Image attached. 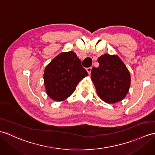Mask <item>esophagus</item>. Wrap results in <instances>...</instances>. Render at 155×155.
Wrapping results in <instances>:
<instances>
[{
    "mask_svg": "<svg viewBox=\"0 0 155 155\" xmlns=\"http://www.w3.org/2000/svg\"><path fill=\"white\" fill-rule=\"evenodd\" d=\"M91 70H92V67H89L87 68V72L89 74H91Z\"/></svg>",
    "mask_w": 155,
    "mask_h": 155,
    "instance_id": "esophagus-1",
    "label": "esophagus"
}]
</instances>
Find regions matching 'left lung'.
I'll return each mask as SVG.
<instances>
[{
  "instance_id": "8db88e82",
  "label": "left lung",
  "mask_w": 155,
  "mask_h": 155,
  "mask_svg": "<svg viewBox=\"0 0 155 155\" xmlns=\"http://www.w3.org/2000/svg\"><path fill=\"white\" fill-rule=\"evenodd\" d=\"M98 62L99 66L93 68L91 75L98 95L110 104L122 101L130 86V74L126 66L117 55H102Z\"/></svg>"
}]
</instances>
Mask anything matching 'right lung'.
<instances>
[{
	"instance_id": "add662e5",
	"label": "right lung",
	"mask_w": 155,
	"mask_h": 155,
	"mask_svg": "<svg viewBox=\"0 0 155 155\" xmlns=\"http://www.w3.org/2000/svg\"><path fill=\"white\" fill-rule=\"evenodd\" d=\"M87 75L75 52H62L45 70L44 83L47 95L56 101L65 100L73 93L78 83Z\"/></svg>"
}]
</instances>
